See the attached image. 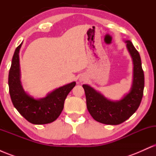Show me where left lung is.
<instances>
[{
    "mask_svg": "<svg viewBox=\"0 0 156 156\" xmlns=\"http://www.w3.org/2000/svg\"><path fill=\"white\" fill-rule=\"evenodd\" d=\"M126 43L133 62V85L127 95L119 101H112L89 85H83L89 114L94 120L105 125H119L127 120L136 112L142 99L144 75L140 55L130 41Z\"/></svg>",
    "mask_w": 156,
    "mask_h": 156,
    "instance_id": "obj_1",
    "label": "left lung"
}]
</instances>
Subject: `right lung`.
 Returning a JSON list of instances; mask_svg holds the SVG:
<instances>
[{"instance_id":"obj_1","label":"right lung","mask_w":156,"mask_h":156,"mask_svg":"<svg viewBox=\"0 0 156 156\" xmlns=\"http://www.w3.org/2000/svg\"><path fill=\"white\" fill-rule=\"evenodd\" d=\"M21 45L22 43L16 48L9 73L11 100L15 108L29 122L35 125L51 123L59 117L64 108V101L76 86V82L55 89L42 99L36 100L27 94L20 83L19 51Z\"/></svg>"}]
</instances>
